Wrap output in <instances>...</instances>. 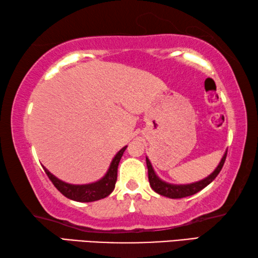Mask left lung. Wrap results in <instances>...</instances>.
I'll return each mask as SVG.
<instances>
[{
  "label": "left lung",
  "instance_id": "8db88e82",
  "mask_svg": "<svg viewBox=\"0 0 258 258\" xmlns=\"http://www.w3.org/2000/svg\"><path fill=\"white\" fill-rule=\"evenodd\" d=\"M225 157H227V152H225V154L223 155L222 160H221L220 164L218 165V168H216L213 172L209 175V177L201 180V181L188 183V184H172L161 180L156 175L150 160L146 157V164L148 169V180H150V184L153 190L157 194H160L162 196H165L169 198H183V197L191 196L194 194L201 191L202 189H204L206 186H209V184L213 181L216 177H218V174L220 173V171L222 169V166L225 162Z\"/></svg>",
  "mask_w": 258,
  "mask_h": 258
}]
</instances>
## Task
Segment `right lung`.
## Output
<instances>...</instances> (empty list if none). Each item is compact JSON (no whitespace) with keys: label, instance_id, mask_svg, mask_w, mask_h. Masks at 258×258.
Here are the masks:
<instances>
[{"label":"right lung","instance_id":"right-lung-1","mask_svg":"<svg viewBox=\"0 0 258 258\" xmlns=\"http://www.w3.org/2000/svg\"><path fill=\"white\" fill-rule=\"evenodd\" d=\"M126 146L116 153L114 159L112 160L110 168H108L106 174L104 177L98 180L96 182L93 183H87V184H71L67 183L62 180L57 179L56 177L49 172L47 169H43L45 173L47 174V177L51 180L52 183L55 186V188L60 191L62 195H64L69 200L76 201V202H83V203H88V202H95L99 201L102 198L107 197L114 190L116 178H117V166H119V162L121 160L122 155L125 151Z\"/></svg>","mask_w":258,"mask_h":258}]
</instances>
